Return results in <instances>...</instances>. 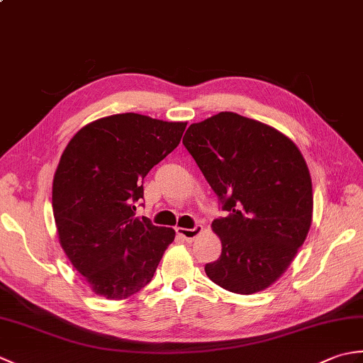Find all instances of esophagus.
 Instances as JSON below:
<instances>
[{
	"mask_svg": "<svg viewBox=\"0 0 363 363\" xmlns=\"http://www.w3.org/2000/svg\"><path fill=\"white\" fill-rule=\"evenodd\" d=\"M176 233H177V235H181L184 240H187V242H191V240H195V238L203 233V226L201 225H196L194 229H187V228H177L176 229Z\"/></svg>",
	"mask_w": 363,
	"mask_h": 363,
	"instance_id": "34e87169",
	"label": "esophagus"
}]
</instances>
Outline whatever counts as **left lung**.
Listing matches in <instances>:
<instances>
[{
  "label": "left lung",
  "instance_id": "obj_1",
  "mask_svg": "<svg viewBox=\"0 0 363 363\" xmlns=\"http://www.w3.org/2000/svg\"><path fill=\"white\" fill-rule=\"evenodd\" d=\"M228 215L212 221L221 256L206 274L251 295L276 282L312 225V179L287 135L234 112L194 123L182 140Z\"/></svg>",
  "mask_w": 363,
  "mask_h": 363
}]
</instances>
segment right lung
<instances>
[{
	"label": "right lung",
	"mask_w": 363,
	"mask_h": 363,
	"mask_svg": "<svg viewBox=\"0 0 363 363\" xmlns=\"http://www.w3.org/2000/svg\"><path fill=\"white\" fill-rule=\"evenodd\" d=\"M186 121L117 113L68 142L52 179L59 242L95 295L126 299L148 284L174 229L137 217L143 177L181 142Z\"/></svg>",
	"instance_id": "obj_1"
}]
</instances>
